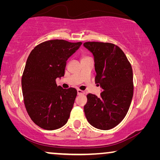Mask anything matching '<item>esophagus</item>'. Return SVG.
Wrapping results in <instances>:
<instances>
[{
  "label": "esophagus",
  "instance_id": "obj_1",
  "mask_svg": "<svg viewBox=\"0 0 160 160\" xmlns=\"http://www.w3.org/2000/svg\"><path fill=\"white\" fill-rule=\"evenodd\" d=\"M84 91H82V90H81V89H77V94L78 95H84Z\"/></svg>",
  "mask_w": 160,
  "mask_h": 160
}]
</instances>
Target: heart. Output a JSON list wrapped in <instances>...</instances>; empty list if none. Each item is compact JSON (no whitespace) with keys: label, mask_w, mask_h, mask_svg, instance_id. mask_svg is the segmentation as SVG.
Returning <instances> with one entry per match:
<instances>
[{"label":"heart","mask_w":160,"mask_h":160,"mask_svg":"<svg viewBox=\"0 0 160 160\" xmlns=\"http://www.w3.org/2000/svg\"><path fill=\"white\" fill-rule=\"evenodd\" d=\"M87 58V57H83V58Z\"/></svg>","instance_id":"1"}]
</instances>
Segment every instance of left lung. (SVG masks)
Returning <instances> with one entry per match:
<instances>
[{"label": "left lung", "mask_w": 160, "mask_h": 160, "mask_svg": "<svg viewBox=\"0 0 160 160\" xmlns=\"http://www.w3.org/2000/svg\"><path fill=\"white\" fill-rule=\"evenodd\" d=\"M92 53L95 83L102 89L100 97L89 93L84 106L87 121L102 130L112 129L128 113L133 96V74L130 62L118 46L111 43L85 42Z\"/></svg>", "instance_id": "1"}]
</instances>
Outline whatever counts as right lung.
<instances>
[{"mask_svg":"<svg viewBox=\"0 0 160 160\" xmlns=\"http://www.w3.org/2000/svg\"><path fill=\"white\" fill-rule=\"evenodd\" d=\"M82 44L49 40L28 56L22 76L24 103L32 121L44 130L62 128L69 119L77 91L58 86L56 78L64 76L66 61Z\"/></svg>","mask_w":160,"mask_h":160,"instance_id":"1","label":"right lung"}]
</instances>
